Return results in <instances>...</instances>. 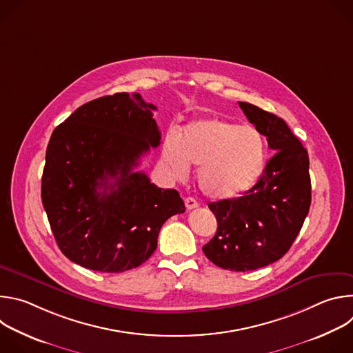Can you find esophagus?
Masks as SVG:
<instances>
[{"mask_svg":"<svg viewBox=\"0 0 353 353\" xmlns=\"http://www.w3.org/2000/svg\"><path fill=\"white\" fill-rule=\"evenodd\" d=\"M184 204H185V208L190 211V210H194V208H196L199 204L196 203V201L192 198V196H188V198H185V201H184Z\"/></svg>","mask_w":353,"mask_h":353,"instance_id":"1","label":"esophagus"}]
</instances>
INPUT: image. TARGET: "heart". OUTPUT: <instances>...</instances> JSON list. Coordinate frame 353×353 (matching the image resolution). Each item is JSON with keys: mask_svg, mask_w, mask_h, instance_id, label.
Instances as JSON below:
<instances>
[{"mask_svg": "<svg viewBox=\"0 0 353 353\" xmlns=\"http://www.w3.org/2000/svg\"><path fill=\"white\" fill-rule=\"evenodd\" d=\"M267 146L261 132L221 119H203L184 127L180 139L169 135L163 161L174 176L199 166L198 185L215 199L233 198L253 185L265 165Z\"/></svg>", "mask_w": 353, "mask_h": 353, "instance_id": "b5f03b06", "label": "heart"}]
</instances>
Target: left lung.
Instances as JSON below:
<instances>
[{
  "label": "left lung",
  "mask_w": 353,
  "mask_h": 353,
  "mask_svg": "<svg viewBox=\"0 0 353 353\" xmlns=\"http://www.w3.org/2000/svg\"><path fill=\"white\" fill-rule=\"evenodd\" d=\"M239 106L267 137L274 154L260 180L244 195L208 204L218 229L203 251L215 265L245 272L288 253L309 214L312 183L307 150L288 124L251 103L239 102Z\"/></svg>",
  "instance_id": "obj_1"
}]
</instances>
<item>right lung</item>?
Returning <instances> with one entry per match:
<instances>
[{
    "instance_id": "add662e5",
    "label": "right lung",
    "mask_w": 353,
    "mask_h": 353,
    "mask_svg": "<svg viewBox=\"0 0 353 353\" xmlns=\"http://www.w3.org/2000/svg\"><path fill=\"white\" fill-rule=\"evenodd\" d=\"M157 106L139 93L103 96L78 108L52 134L41 203L63 254L99 272H123L154 254L162 225L185 211L159 188L139 158L161 143Z\"/></svg>"
}]
</instances>
